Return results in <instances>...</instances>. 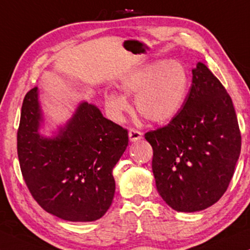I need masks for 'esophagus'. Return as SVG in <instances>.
Listing matches in <instances>:
<instances>
[{
  "instance_id": "obj_1",
  "label": "esophagus",
  "mask_w": 250,
  "mask_h": 250,
  "mask_svg": "<svg viewBox=\"0 0 250 250\" xmlns=\"http://www.w3.org/2000/svg\"><path fill=\"white\" fill-rule=\"evenodd\" d=\"M142 133L138 131V129H129L128 132V138H129V141L131 142H136V141H140V140L142 139Z\"/></svg>"
}]
</instances>
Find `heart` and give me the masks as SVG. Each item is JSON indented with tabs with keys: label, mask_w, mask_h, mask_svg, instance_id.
<instances>
[{
	"label": "heart",
	"mask_w": 250,
	"mask_h": 250,
	"mask_svg": "<svg viewBox=\"0 0 250 250\" xmlns=\"http://www.w3.org/2000/svg\"><path fill=\"white\" fill-rule=\"evenodd\" d=\"M121 87L127 95H135V108L146 121L163 124L179 114L189 90L187 68L176 60H158L146 64L121 80ZM109 91L104 107L115 121H122L129 110L126 95Z\"/></svg>",
	"instance_id": "b5f03b06"
}]
</instances>
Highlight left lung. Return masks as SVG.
Wrapping results in <instances>:
<instances>
[{"label": "left lung", "instance_id": "8db88e82", "mask_svg": "<svg viewBox=\"0 0 250 250\" xmlns=\"http://www.w3.org/2000/svg\"><path fill=\"white\" fill-rule=\"evenodd\" d=\"M152 172L164 201L192 213L217 203L233 176L241 150L237 115L221 82L198 62L182 109L168 125L146 133Z\"/></svg>", "mask_w": 250, "mask_h": 250}]
</instances>
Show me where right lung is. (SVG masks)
<instances>
[{
    "mask_svg": "<svg viewBox=\"0 0 250 250\" xmlns=\"http://www.w3.org/2000/svg\"><path fill=\"white\" fill-rule=\"evenodd\" d=\"M43 122L34 87L23 99L17 134L20 169L30 193L61 220H99L114 199L112 169L128 145L127 131L86 101L51 138L41 134Z\"/></svg>",
    "mask_w": 250,
    "mask_h": 250,
    "instance_id": "1",
    "label": "right lung"
}]
</instances>
